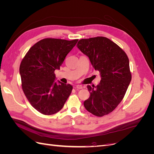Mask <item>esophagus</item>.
Wrapping results in <instances>:
<instances>
[{
  "label": "esophagus",
  "instance_id": "34e87169",
  "mask_svg": "<svg viewBox=\"0 0 154 154\" xmlns=\"http://www.w3.org/2000/svg\"><path fill=\"white\" fill-rule=\"evenodd\" d=\"M75 88H76V89H82V88H85V87L84 86H82V85H76Z\"/></svg>",
  "mask_w": 154,
  "mask_h": 154
}]
</instances>
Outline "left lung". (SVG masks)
I'll use <instances>...</instances> for the list:
<instances>
[{
	"label": "left lung",
	"instance_id": "8db88e82",
	"mask_svg": "<svg viewBox=\"0 0 154 154\" xmlns=\"http://www.w3.org/2000/svg\"><path fill=\"white\" fill-rule=\"evenodd\" d=\"M77 47L87 56L101 76L96 87L87 85L91 95L83 103L85 108L98 117L109 114L122 101L131 81L127 55L117 44L103 36L81 39Z\"/></svg>",
	"mask_w": 154,
	"mask_h": 154
}]
</instances>
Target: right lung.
<instances>
[{"mask_svg": "<svg viewBox=\"0 0 154 154\" xmlns=\"http://www.w3.org/2000/svg\"><path fill=\"white\" fill-rule=\"evenodd\" d=\"M78 39L44 38L29 49L20 66L22 87L31 105L44 115L61 110L72 86L55 82L54 71L60 69Z\"/></svg>", "mask_w": 154, "mask_h": 154, "instance_id": "1", "label": "right lung"}]
</instances>
